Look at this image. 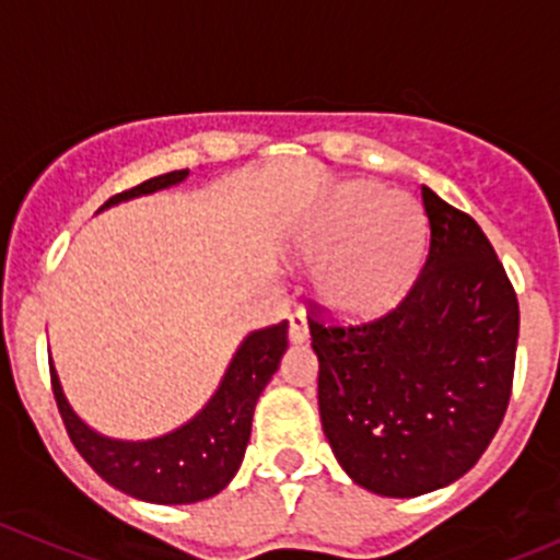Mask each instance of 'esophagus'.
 Wrapping results in <instances>:
<instances>
[{
	"instance_id": "obj_1",
	"label": "esophagus",
	"mask_w": 560,
	"mask_h": 560,
	"mask_svg": "<svg viewBox=\"0 0 560 560\" xmlns=\"http://www.w3.org/2000/svg\"><path fill=\"white\" fill-rule=\"evenodd\" d=\"M308 338V322L306 314L303 312H292L290 314V341L292 343H301Z\"/></svg>"
}]
</instances>
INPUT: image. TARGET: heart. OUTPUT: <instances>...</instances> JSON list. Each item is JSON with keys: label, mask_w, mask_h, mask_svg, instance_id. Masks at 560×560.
<instances>
[{"label": "heart", "mask_w": 560, "mask_h": 560, "mask_svg": "<svg viewBox=\"0 0 560 560\" xmlns=\"http://www.w3.org/2000/svg\"><path fill=\"white\" fill-rule=\"evenodd\" d=\"M422 246L420 208L365 180L332 191L306 235L308 252H325L316 268L319 295L347 314L393 306L415 281Z\"/></svg>", "instance_id": "obj_1"}]
</instances>
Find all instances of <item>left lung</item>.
I'll list each match as a JSON object with an SVG mask.
<instances>
[{
  "instance_id": "8db88e82",
  "label": "left lung",
  "mask_w": 560,
  "mask_h": 560,
  "mask_svg": "<svg viewBox=\"0 0 560 560\" xmlns=\"http://www.w3.org/2000/svg\"><path fill=\"white\" fill-rule=\"evenodd\" d=\"M431 244L398 306L360 325L322 319V431L343 471L393 499L455 482L499 431L515 376V287L468 213L422 186Z\"/></svg>"
}]
</instances>
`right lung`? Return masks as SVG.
I'll use <instances>...</instances> for the list:
<instances>
[{
	"label": "right lung",
	"mask_w": 560,
	"mask_h": 560,
	"mask_svg": "<svg viewBox=\"0 0 560 560\" xmlns=\"http://www.w3.org/2000/svg\"><path fill=\"white\" fill-rule=\"evenodd\" d=\"M186 175L189 171L156 175L121 195H113L103 208L167 189L180 184ZM284 349L287 319L248 332L233 363L224 371L222 385L202 406L200 415L167 436L149 439V442H118L92 431L67 404L54 363H50V387L70 442L107 485L154 504H195L228 488L238 471L252 436L254 406L279 369Z\"/></svg>",
	"instance_id": "1"
}]
</instances>
